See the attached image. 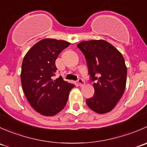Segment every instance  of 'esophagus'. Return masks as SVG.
Returning a JSON list of instances; mask_svg holds the SVG:
<instances>
[{"label":"esophagus","mask_w":147,"mask_h":147,"mask_svg":"<svg viewBox=\"0 0 147 147\" xmlns=\"http://www.w3.org/2000/svg\"><path fill=\"white\" fill-rule=\"evenodd\" d=\"M78 84H79L80 87H82V86L84 85V84H85V82H84V81L82 79H79L78 80Z\"/></svg>","instance_id":"1"}]
</instances>
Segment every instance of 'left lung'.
<instances>
[{"label":"left lung","mask_w":147,"mask_h":147,"mask_svg":"<svg viewBox=\"0 0 147 147\" xmlns=\"http://www.w3.org/2000/svg\"><path fill=\"white\" fill-rule=\"evenodd\" d=\"M84 55L94 94L86 100L98 114L112 111L124 94L127 69L119 50L104 40L82 41L77 45Z\"/></svg>","instance_id":"8db88e82"}]
</instances>
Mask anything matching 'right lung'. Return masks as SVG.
<instances>
[{
  "label": "right lung",
  "instance_id": "1",
  "mask_svg": "<svg viewBox=\"0 0 147 147\" xmlns=\"http://www.w3.org/2000/svg\"><path fill=\"white\" fill-rule=\"evenodd\" d=\"M69 45L65 40L45 38L32 46L23 58L20 73L23 92L32 107L43 116L60 112L75 87L62 77L53 79L57 70L56 59Z\"/></svg>",
  "mask_w": 147,
  "mask_h": 147
}]
</instances>
